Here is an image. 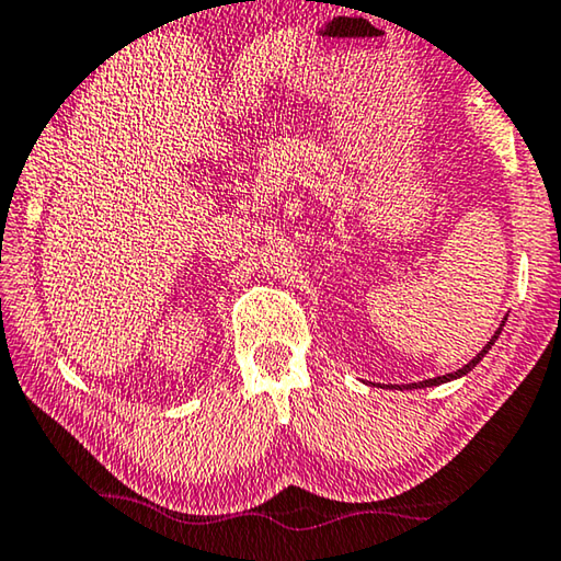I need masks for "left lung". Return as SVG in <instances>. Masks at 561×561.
Returning a JSON list of instances; mask_svg holds the SVG:
<instances>
[{
  "label": "left lung",
  "instance_id": "obj_1",
  "mask_svg": "<svg viewBox=\"0 0 561 561\" xmlns=\"http://www.w3.org/2000/svg\"><path fill=\"white\" fill-rule=\"evenodd\" d=\"M501 328H504V324H501ZM501 328H499V330L494 332V337H491V340H489V345H486V347H483V350H481V353H479V355H476L471 363H466V365L461 367V370H456V373H448V375H440V378H431V380L411 382V386H403V388H405V390H408V388H411V390H413V388H433V386H440V382H450V380H456V378H463V375H468V373H471V370H473V367H476V365H479V363L483 360V355H486V353H489V350H491V345H494V342L499 340V334H501Z\"/></svg>",
  "mask_w": 561,
  "mask_h": 561
}]
</instances>
